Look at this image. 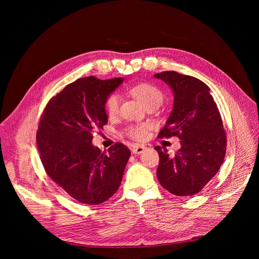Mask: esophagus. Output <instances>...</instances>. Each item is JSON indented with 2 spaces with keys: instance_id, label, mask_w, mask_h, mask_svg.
Listing matches in <instances>:
<instances>
[{
  "instance_id": "34e87169",
  "label": "esophagus",
  "mask_w": 259,
  "mask_h": 259,
  "mask_svg": "<svg viewBox=\"0 0 259 259\" xmlns=\"http://www.w3.org/2000/svg\"><path fill=\"white\" fill-rule=\"evenodd\" d=\"M146 150V147L144 145H133L132 146V153L133 154H141Z\"/></svg>"
}]
</instances>
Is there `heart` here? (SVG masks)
<instances>
[{
	"label": "heart",
	"mask_w": 259,
	"mask_h": 259,
	"mask_svg": "<svg viewBox=\"0 0 259 259\" xmlns=\"http://www.w3.org/2000/svg\"><path fill=\"white\" fill-rule=\"evenodd\" d=\"M131 94L137 99L140 103H142L145 107L151 104L160 105L162 100H164V94L155 86L151 84L142 83L137 86H134L130 89ZM119 97L117 94H112L108 98L106 102V110L108 115L110 117L115 116L118 113L119 108ZM147 130L148 126L146 125H138L132 126L127 130V134L130 138L137 140V141H143L147 138Z\"/></svg>",
	"instance_id": "obj_1"
}]
</instances>
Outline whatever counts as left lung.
Here are the masks:
<instances>
[{
	"mask_svg": "<svg viewBox=\"0 0 259 259\" xmlns=\"http://www.w3.org/2000/svg\"><path fill=\"white\" fill-rule=\"evenodd\" d=\"M173 92L172 111L158 138L179 137L181 148L173 156L159 146L156 171L159 184L178 196L198 193L219 172L227 148L226 132L210 88L200 79L164 71L154 74Z\"/></svg>",
	"mask_w": 259,
	"mask_h": 259,
	"instance_id": "1",
	"label": "left lung"
}]
</instances>
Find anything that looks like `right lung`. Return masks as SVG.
Masks as SVG:
<instances>
[{"label": "right lung", "instance_id": "right-lung-1", "mask_svg": "<svg viewBox=\"0 0 259 259\" xmlns=\"http://www.w3.org/2000/svg\"><path fill=\"white\" fill-rule=\"evenodd\" d=\"M122 77L78 78L47 104L36 133L39 158L49 178L81 203L99 205L118 190L131 152L120 143L102 152L92 132L108 122L107 99Z\"/></svg>", "mask_w": 259, "mask_h": 259}]
</instances>
